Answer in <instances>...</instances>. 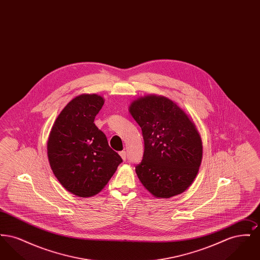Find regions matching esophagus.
<instances>
[{
    "mask_svg": "<svg viewBox=\"0 0 260 260\" xmlns=\"http://www.w3.org/2000/svg\"><path fill=\"white\" fill-rule=\"evenodd\" d=\"M119 154H120V156L122 157V159H123L124 161L126 160V153H125V151H121Z\"/></svg>",
    "mask_w": 260,
    "mask_h": 260,
    "instance_id": "1",
    "label": "esophagus"
}]
</instances>
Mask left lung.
Returning a JSON list of instances; mask_svg holds the SVG:
<instances>
[{"mask_svg": "<svg viewBox=\"0 0 260 260\" xmlns=\"http://www.w3.org/2000/svg\"><path fill=\"white\" fill-rule=\"evenodd\" d=\"M128 111L144 140L136 173L144 188L159 199L183 193L197 176L203 142L193 119L176 102L148 94L134 100Z\"/></svg>", "mask_w": 260, "mask_h": 260, "instance_id": "8db88e82", "label": "left lung"}]
</instances>
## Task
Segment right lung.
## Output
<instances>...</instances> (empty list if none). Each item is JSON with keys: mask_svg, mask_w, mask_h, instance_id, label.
Returning a JSON list of instances; mask_svg holds the SVG:
<instances>
[{"mask_svg": "<svg viewBox=\"0 0 260 260\" xmlns=\"http://www.w3.org/2000/svg\"><path fill=\"white\" fill-rule=\"evenodd\" d=\"M104 101L96 93L76 96L62 109L50 131L48 158L52 173L78 197L99 194L123 161L93 123Z\"/></svg>", "mask_w": 260, "mask_h": 260, "instance_id": "add662e5", "label": "right lung"}]
</instances>
